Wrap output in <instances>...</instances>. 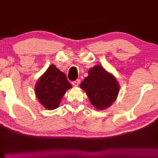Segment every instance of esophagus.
Returning <instances> with one entry per match:
<instances>
[{
    "label": "esophagus",
    "mask_w": 158,
    "mask_h": 158,
    "mask_svg": "<svg viewBox=\"0 0 158 158\" xmlns=\"http://www.w3.org/2000/svg\"><path fill=\"white\" fill-rule=\"evenodd\" d=\"M80 82H81V81H80L79 79H77V80H76V81H73V82H72V85H73L74 86H78L79 84H80Z\"/></svg>",
    "instance_id": "34e87169"
}]
</instances>
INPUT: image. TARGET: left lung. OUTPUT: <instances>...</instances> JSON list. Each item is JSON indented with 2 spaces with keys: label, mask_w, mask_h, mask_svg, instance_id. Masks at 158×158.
<instances>
[{
  "label": "left lung",
  "mask_w": 158,
  "mask_h": 158,
  "mask_svg": "<svg viewBox=\"0 0 158 158\" xmlns=\"http://www.w3.org/2000/svg\"><path fill=\"white\" fill-rule=\"evenodd\" d=\"M89 75L81 83L93 106L98 110L108 108L116 100L120 86L115 77L100 65L89 70Z\"/></svg>",
  "instance_id": "8db88e82"
}]
</instances>
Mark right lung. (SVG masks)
Masks as SVG:
<instances>
[{
    "mask_svg": "<svg viewBox=\"0 0 158 158\" xmlns=\"http://www.w3.org/2000/svg\"><path fill=\"white\" fill-rule=\"evenodd\" d=\"M72 87L64 72L52 64L39 78L35 85V92L44 108L53 110L60 105L66 90Z\"/></svg>",
    "mask_w": 158,
    "mask_h": 158,
    "instance_id": "1",
    "label": "right lung"
}]
</instances>
